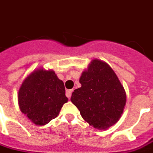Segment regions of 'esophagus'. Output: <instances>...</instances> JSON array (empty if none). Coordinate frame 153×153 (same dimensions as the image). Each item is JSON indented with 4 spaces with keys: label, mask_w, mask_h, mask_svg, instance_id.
Segmentation results:
<instances>
[{
    "label": "esophagus",
    "mask_w": 153,
    "mask_h": 153,
    "mask_svg": "<svg viewBox=\"0 0 153 153\" xmlns=\"http://www.w3.org/2000/svg\"><path fill=\"white\" fill-rule=\"evenodd\" d=\"M72 92H73V89H67V90H66V96L68 97L69 99H70L71 97Z\"/></svg>",
    "instance_id": "esophagus-1"
}]
</instances>
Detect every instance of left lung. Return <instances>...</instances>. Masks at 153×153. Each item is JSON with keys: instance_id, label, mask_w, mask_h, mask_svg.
I'll list each match as a JSON object with an SVG mask.
<instances>
[{"instance_id": "obj_1", "label": "left lung", "mask_w": 153, "mask_h": 153, "mask_svg": "<svg viewBox=\"0 0 153 153\" xmlns=\"http://www.w3.org/2000/svg\"><path fill=\"white\" fill-rule=\"evenodd\" d=\"M81 86L71 97L83 120L97 130H107L121 117L126 91L112 68L97 59L91 60L79 79Z\"/></svg>"}]
</instances>
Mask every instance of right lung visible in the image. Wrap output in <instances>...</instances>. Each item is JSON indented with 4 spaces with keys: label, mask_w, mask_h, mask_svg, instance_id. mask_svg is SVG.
I'll return each mask as SVG.
<instances>
[{
    "label": "right lung",
    "mask_w": 153,
    "mask_h": 153,
    "mask_svg": "<svg viewBox=\"0 0 153 153\" xmlns=\"http://www.w3.org/2000/svg\"><path fill=\"white\" fill-rule=\"evenodd\" d=\"M68 101L63 81L50 69L33 70L25 78L19 89L20 111L38 126H44L56 118Z\"/></svg>",
    "instance_id": "1"
}]
</instances>
